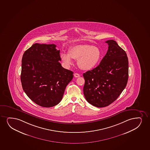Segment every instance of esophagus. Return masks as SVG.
Wrapping results in <instances>:
<instances>
[{
  "instance_id": "obj_1",
  "label": "esophagus",
  "mask_w": 150,
  "mask_h": 150,
  "mask_svg": "<svg viewBox=\"0 0 150 150\" xmlns=\"http://www.w3.org/2000/svg\"><path fill=\"white\" fill-rule=\"evenodd\" d=\"M74 76L75 78H79V77H80V75L77 74V73H75L74 74Z\"/></svg>"
}]
</instances>
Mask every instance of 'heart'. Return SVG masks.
<instances>
[{
  "instance_id": "1",
  "label": "heart",
  "mask_w": 150,
  "mask_h": 150,
  "mask_svg": "<svg viewBox=\"0 0 150 150\" xmlns=\"http://www.w3.org/2000/svg\"><path fill=\"white\" fill-rule=\"evenodd\" d=\"M101 56L98 47L90 45H81L71 47L69 54L63 53L61 58L65 66L72 64V59L78 60V67L83 70H91L98 63Z\"/></svg>"
}]
</instances>
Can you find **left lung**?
<instances>
[{
  "mask_svg": "<svg viewBox=\"0 0 150 150\" xmlns=\"http://www.w3.org/2000/svg\"><path fill=\"white\" fill-rule=\"evenodd\" d=\"M105 42L108 50L99 65L83 74L85 97L97 108L108 106L116 100L128 79V59L125 51L114 40Z\"/></svg>",
  "mask_w": 150,
  "mask_h": 150,
  "instance_id": "obj_1",
  "label": "left lung"
}]
</instances>
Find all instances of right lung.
<instances>
[{"label": "right lung", "mask_w": 150, "mask_h": 150, "mask_svg": "<svg viewBox=\"0 0 150 150\" xmlns=\"http://www.w3.org/2000/svg\"><path fill=\"white\" fill-rule=\"evenodd\" d=\"M54 44H34L22 59L21 81L29 98L40 106L50 108L60 102L74 72L63 68L60 50Z\"/></svg>", "instance_id": "add662e5"}]
</instances>
